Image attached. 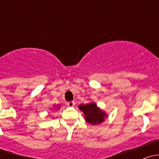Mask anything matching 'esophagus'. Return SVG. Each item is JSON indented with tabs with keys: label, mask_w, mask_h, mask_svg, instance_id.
I'll list each match as a JSON object with an SVG mask.
<instances>
[{
	"label": "esophagus",
	"mask_w": 159,
	"mask_h": 159,
	"mask_svg": "<svg viewBox=\"0 0 159 159\" xmlns=\"http://www.w3.org/2000/svg\"><path fill=\"white\" fill-rule=\"evenodd\" d=\"M67 105L69 107H73L75 105V102H67Z\"/></svg>",
	"instance_id": "esophagus-1"
}]
</instances>
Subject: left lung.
Returning a JSON list of instances; mask_svg holds the SVG:
<instances>
[{"mask_svg":"<svg viewBox=\"0 0 159 159\" xmlns=\"http://www.w3.org/2000/svg\"><path fill=\"white\" fill-rule=\"evenodd\" d=\"M79 109L84 114L85 120L87 123L96 125L104 121V117L106 116L105 113L97 107L95 103H90L87 105H81Z\"/></svg>","mask_w":159,"mask_h":159,"instance_id":"1","label":"left lung"}]
</instances>
